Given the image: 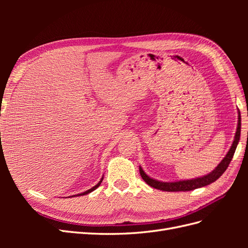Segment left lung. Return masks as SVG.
<instances>
[{"label": "left lung", "instance_id": "obj_1", "mask_svg": "<svg viewBox=\"0 0 248 248\" xmlns=\"http://www.w3.org/2000/svg\"><path fill=\"white\" fill-rule=\"evenodd\" d=\"M240 133H241V116H240V111L238 110L237 130L235 133L234 141H232L229 152L227 153L226 157H224V158L220 161L218 166H217L211 172H209V174L205 176L200 177V178L189 179V180H181V181H175V182H162L149 177L144 171V170L141 169V167H140V176L148 185L162 191H189V190L200 188V187L207 186L209 184L215 182L216 180L218 179L228 169L232 156H234V153L236 151V148L240 140Z\"/></svg>", "mask_w": 248, "mask_h": 248}]
</instances>
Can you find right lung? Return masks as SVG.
<instances>
[{
  "mask_svg": "<svg viewBox=\"0 0 248 248\" xmlns=\"http://www.w3.org/2000/svg\"><path fill=\"white\" fill-rule=\"evenodd\" d=\"M102 180H103V177L100 179V181L98 182V183H97L94 187H92V188H90L89 190H87V191H85V192H81V193H78V194H76V196H72V198L73 197H79V196H85V194H88V193H90V192H92L93 190H95L96 188H97V187H98L100 184H101V182H102ZM70 198V197H69Z\"/></svg>",
  "mask_w": 248,
  "mask_h": 248,
  "instance_id": "1",
  "label": "right lung"
}]
</instances>
